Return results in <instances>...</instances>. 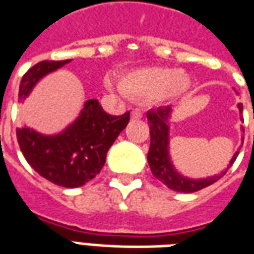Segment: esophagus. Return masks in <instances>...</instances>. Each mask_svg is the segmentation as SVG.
Wrapping results in <instances>:
<instances>
[{
	"label": "esophagus",
	"instance_id": "1",
	"mask_svg": "<svg viewBox=\"0 0 254 254\" xmlns=\"http://www.w3.org/2000/svg\"><path fill=\"white\" fill-rule=\"evenodd\" d=\"M130 117H132V120H140L141 117H143V114L140 113L138 110H132V113H130Z\"/></svg>",
	"mask_w": 254,
	"mask_h": 254
}]
</instances>
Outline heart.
<instances>
[{"mask_svg":"<svg viewBox=\"0 0 254 254\" xmlns=\"http://www.w3.org/2000/svg\"><path fill=\"white\" fill-rule=\"evenodd\" d=\"M107 87L116 88L111 78H107ZM124 92L140 99L152 98H177L190 87V78L167 67H145L127 73L121 80Z\"/></svg>","mask_w":254,"mask_h":254,"instance_id":"b5f03b06","label":"heart"}]
</instances>
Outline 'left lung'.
Returning <instances> with one entry per match:
<instances>
[{
	"instance_id": "left-lung-1",
	"label": "left lung",
	"mask_w": 254,
	"mask_h": 254,
	"mask_svg": "<svg viewBox=\"0 0 254 254\" xmlns=\"http://www.w3.org/2000/svg\"><path fill=\"white\" fill-rule=\"evenodd\" d=\"M240 111H242V105H238ZM171 107H158L155 110L147 111V120L149 124V134H151V144L147 155L149 169L156 180L171 190L182 191V193H193V191L201 190L204 188L212 185L220 180L227 173L229 167L234 163L240 152H235L233 159L230 160L229 167L220 174L202 180H189L187 177H182L178 171L171 165L170 155H169V118H170ZM254 118V114H253Z\"/></svg>"
}]
</instances>
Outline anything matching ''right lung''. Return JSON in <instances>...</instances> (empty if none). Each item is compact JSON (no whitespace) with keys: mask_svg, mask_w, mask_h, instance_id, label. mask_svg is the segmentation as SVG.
Here are the masks:
<instances>
[{"mask_svg":"<svg viewBox=\"0 0 254 254\" xmlns=\"http://www.w3.org/2000/svg\"><path fill=\"white\" fill-rule=\"evenodd\" d=\"M69 63L42 61L28 69L20 83L19 98L25 99L39 80ZM129 111L110 116L96 99L85 102L81 114L58 134L46 136L30 127H17V141L27 162L47 181L64 188H78L99 174L106 155L129 122Z\"/></svg>","mask_w":254,"mask_h":254,"instance_id":"obj_1","label":"right lung"}]
</instances>
